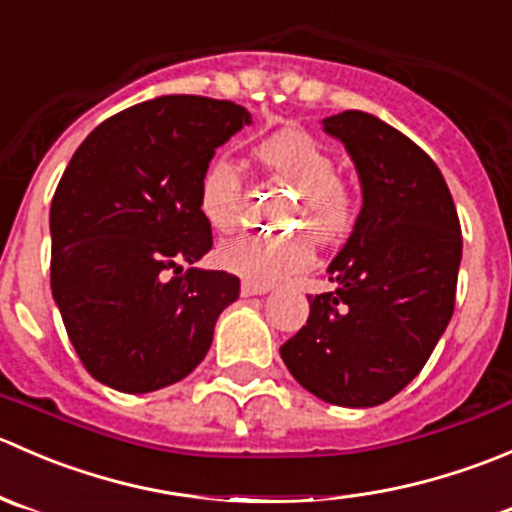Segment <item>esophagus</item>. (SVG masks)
<instances>
[{"instance_id": "1", "label": "esophagus", "mask_w": 512, "mask_h": 512, "mask_svg": "<svg viewBox=\"0 0 512 512\" xmlns=\"http://www.w3.org/2000/svg\"><path fill=\"white\" fill-rule=\"evenodd\" d=\"M268 291H271V288H268V286H258V283H249V281L241 283V296H244V298L263 296V293H268Z\"/></svg>"}]
</instances>
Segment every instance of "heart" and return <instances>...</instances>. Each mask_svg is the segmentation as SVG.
<instances>
[{"label": "heart", "instance_id": "1", "mask_svg": "<svg viewBox=\"0 0 512 512\" xmlns=\"http://www.w3.org/2000/svg\"><path fill=\"white\" fill-rule=\"evenodd\" d=\"M256 159L273 176L293 186L298 194V229L318 241H338L356 219V199L336 176L331 151L303 129H281L256 146ZM241 176L229 159H214L199 181V211L216 231H231L239 219ZM308 234L261 239L241 234L216 249V263L224 271L258 286H273L283 278L313 266L316 251Z\"/></svg>", "mask_w": 512, "mask_h": 512}]
</instances>
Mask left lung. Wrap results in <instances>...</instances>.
I'll use <instances>...</instances> for the list:
<instances>
[{"instance_id": "1", "label": "left lung", "mask_w": 512, "mask_h": 512, "mask_svg": "<svg viewBox=\"0 0 512 512\" xmlns=\"http://www.w3.org/2000/svg\"><path fill=\"white\" fill-rule=\"evenodd\" d=\"M321 124L346 146L363 206L328 263L336 291L308 298L306 326L281 358L321 401L373 408L421 373L443 336L463 239L448 184L421 146L366 111Z\"/></svg>"}]
</instances>
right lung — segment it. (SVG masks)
I'll return each mask as SVG.
<instances>
[{
    "mask_svg": "<svg viewBox=\"0 0 512 512\" xmlns=\"http://www.w3.org/2000/svg\"><path fill=\"white\" fill-rule=\"evenodd\" d=\"M251 124L234 101L156 96L96 126L52 199V296L74 351L104 386L151 393L189 376L239 278L194 263L211 251L199 181ZM190 268L168 278L171 267Z\"/></svg>",
    "mask_w": 512,
    "mask_h": 512,
    "instance_id": "obj_1",
    "label": "right lung"
}]
</instances>
